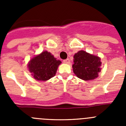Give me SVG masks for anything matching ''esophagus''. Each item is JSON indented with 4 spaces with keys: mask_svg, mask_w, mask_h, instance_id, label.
<instances>
[{
    "mask_svg": "<svg viewBox=\"0 0 126 126\" xmlns=\"http://www.w3.org/2000/svg\"><path fill=\"white\" fill-rule=\"evenodd\" d=\"M63 62H64V63H65V64H70V62H71V61H70L69 59H65L63 61Z\"/></svg>",
    "mask_w": 126,
    "mask_h": 126,
    "instance_id": "1",
    "label": "esophagus"
}]
</instances>
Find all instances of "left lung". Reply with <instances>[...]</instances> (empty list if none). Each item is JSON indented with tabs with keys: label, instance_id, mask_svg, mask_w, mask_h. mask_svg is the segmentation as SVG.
<instances>
[{
	"label": "left lung",
	"instance_id": "left-lung-1",
	"mask_svg": "<svg viewBox=\"0 0 126 126\" xmlns=\"http://www.w3.org/2000/svg\"><path fill=\"white\" fill-rule=\"evenodd\" d=\"M73 72L78 78L90 81L96 78L101 71L100 58L84 50H80L74 55Z\"/></svg>",
	"mask_w": 126,
	"mask_h": 126
}]
</instances>
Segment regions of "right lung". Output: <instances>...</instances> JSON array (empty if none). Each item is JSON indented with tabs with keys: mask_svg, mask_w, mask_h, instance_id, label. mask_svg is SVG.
<instances>
[{
	"mask_svg": "<svg viewBox=\"0 0 126 126\" xmlns=\"http://www.w3.org/2000/svg\"><path fill=\"white\" fill-rule=\"evenodd\" d=\"M61 64V61L57 60L52 53L45 50L32 58L28 67L35 79L45 81L55 75Z\"/></svg>",
	"mask_w": 126,
	"mask_h": 126,
	"instance_id": "right-lung-1",
	"label": "right lung"
}]
</instances>
